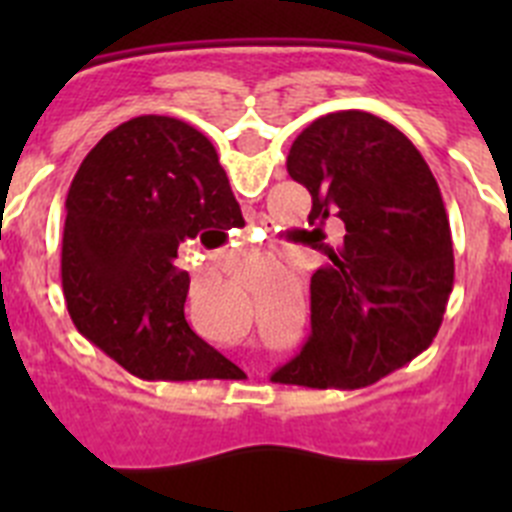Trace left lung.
<instances>
[{
    "instance_id": "left-lung-1",
    "label": "left lung",
    "mask_w": 512,
    "mask_h": 512,
    "mask_svg": "<svg viewBox=\"0 0 512 512\" xmlns=\"http://www.w3.org/2000/svg\"><path fill=\"white\" fill-rule=\"evenodd\" d=\"M307 187L305 243L325 253L310 279L312 333L271 382L366 387L431 346L454 289V248L441 189L395 125L361 110L310 122L289 148ZM341 219L336 242L324 225Z\"/></svg>"
}]
</instances>
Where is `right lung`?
Listing matches in <instances>:
<instances>
[{"label":"right lung","instance_id":"1","mask_svg":"<svg viewBox=\"0 0 512 512\" xmlns=\"http://www.w3.org/2000/svg\"><path fill=\"white\" fill-rule=\"evenodd\" d=\"M210 228L243 215L200 130L143 115L104 135L66 197L61 284L81 336L148 382L228 379L238 366L189 328L176 266L179 243Z\"/></svg>","mask_w":512,"mask_h":512}]
</instances>
